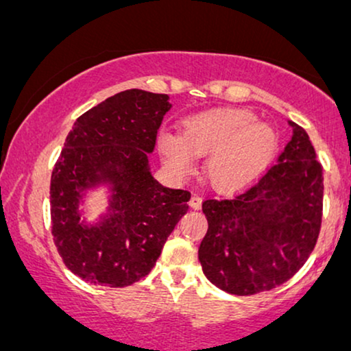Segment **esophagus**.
Listing matches in <instances>:
<instances>
[{
  "instance_id": "1",
  "label": "esophagus",
  "mask_w": 351,
  "mask_h": 351,
  "mask_svg": "<svg viewBox=\"0 0 351 351\" xmlns=\"http://www.w3.org/2000/svg\"><path fill=\"white\" fill-rule=\"evenodd\" d=\"M202 197L200 195H192L189 200V205L192 209H200L202 208Z\"/></svg>"
}]
</instances>
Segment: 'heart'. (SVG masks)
I'll return each instance as SVG.
<instances>
[{
    "mask_svg": "<svg viewBox=\"0 0 351 351\" xmlns=\"http://www.w3.org/2000/svg\"><path fill=\"white\" fill-rule=\"evenodd\" d=\"M158 149L180 175L193 169L195 154H208L205 171L214 189L237 193L254 186L269 169L279 135L250 110L216 108L187 117L181 132L160 129Z\"/></svg>",
    "mask_w": 351,
    "mask_h": 351,
    "instance_id": "b5f03b06",
    "label": "heart"
}]
</instances>
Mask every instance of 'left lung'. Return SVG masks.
Segmentation results:
<instances>
[{
	"instance_id": "8db88e82",
	"label": "left lung",
	"mask_w": 351,
	"mask_h": 351,
	"mask_svg": "<svg viewBox=\"0 0 351 351\" xmlns=\"http://www.w3.org/2000/svg\"><path fill=\"white\" fill-rule=\"evenodd\" d=\"M289 124L291 140L258 182L233 198L203 202L208 232L198 260L208 279L232 295L276 289L315 247L323 169L306 130Z\"/></svg>"
}]
</instances>
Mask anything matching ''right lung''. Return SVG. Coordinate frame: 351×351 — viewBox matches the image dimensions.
Masks as SVG:
<instances>
[{"label": "right lung", "mask_w": 351, "mask_h": 351, "mask_svg": "<svg viewBox=\"0 0 351 351\" xmlns=\"http://www.w3.org/2000/svg\"><path fill=\"white\" fill-rule=\"evenodd\" d=\"M169 99L135 88L106 99L77 119L55 164L51 233L64 265L90 284L128 287L149 274L189 209L191 192L162 186L149 169ZM99 186L109 205L90 224L81 205Z\"/></svg>", "instance_id": "1"}]
</instances>
